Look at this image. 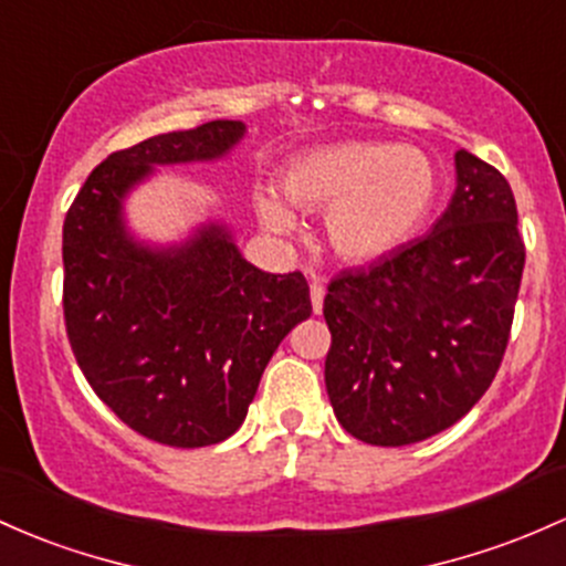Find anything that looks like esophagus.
Here are the masks:
<instances>
[{"instance_id": "obj_1", "label": "esophagus", "mask_w": 566, "mask_h": 566, "mask_svg": "<svg viewBox=\"0 0 566 566\" xmlns=\"http://www.w3.org/2000/svg\"><path fill=\"white\" fill-rule=\"evenodd\" d=\"M312 308L314 314H322V301H325V284L319 282V279H312Z\"/></svg>"}]
</instances>
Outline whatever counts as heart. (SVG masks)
I'll list each match as a JSON object with an SVG mask.
<instances>
[{"instance_id": "heart-1", "label": "heart", "mask_w": 566, "mask_h": 566, "mask_svg": "<svg viewBox=\"0 0 566 566\" xmlns=\"http://www.w3.org/2000/svg\"><path fill=\"white\" fill-rule=\"evenodd\" d=\"M438 188L430 155L381 139L312 147L282 174V190L295 207L327 212V241L349 263H374L411 241L430 217ZM258 212L271 231L295 228V214L269 188L258 192Z\"/></svg>"}]
</instances>
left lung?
I'll list each match as a JSON object with an SVG mask.
<instances>
[{
	"instance_id": "1",
	"label": "left lung",
	"mask_w": 566,
	"mask_h": 566,
	"mask_svg": "<svg viewBox=\"0 0 566 566\" xmlns=\"http://www.w3.org/2000/svg\"><path fill=\"white\" fill-rule=\"evenodd\" d=\"M524 260L511 185L459 150L432 231L327 284L325 387L340 427L408 446L457 424L505 357Z\"/></svg>"
}]
</instances>
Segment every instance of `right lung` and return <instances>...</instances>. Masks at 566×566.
Listing matches in <instances>:
<instances>
[{
  "mask_svg": "<svg viewBox=\"0 0 566 566\" xmlns=\"http://www.w3.org/2000/svg\"><path fill=\"white\" fill-rule=\"evenodd\" d=\"M244 123L212 120L112 153L64 220L66 338L93 392L147 440L198 449L244 421L271 354L312 316L301 271L247 263L222 226L174 250L123 228V198L153 166L212 160Z\"/></svg>",
  "mask_w": 566,
  "mask_h": 566,
  "instance_id": "obj_1",
  "label": "right lung"
}]
</instances>
